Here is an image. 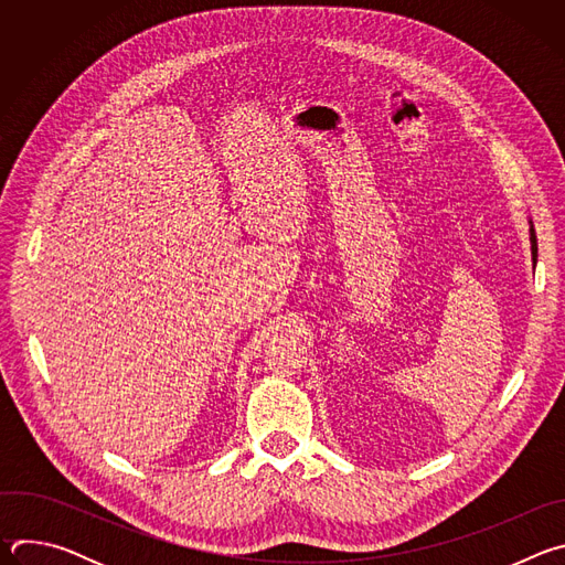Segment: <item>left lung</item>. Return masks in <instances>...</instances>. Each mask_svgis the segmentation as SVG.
Here are the masks:
<instances>
[{"instance_id":"left-lung-1","label":"left lung","mask_w":565,"mask_h":565,"mask_svg":"<svg viewBox=\"0 0 565 565\" xmlns=\"http://www.w3.org/2000/svg\"><path fill=\"white\" fill-rule=\"evenodd\" d=\"M527 223H530V246H532V262L536 264V253H539V248H536V232H534L532 218H527Z\"/></svg>"}]
</instances>
